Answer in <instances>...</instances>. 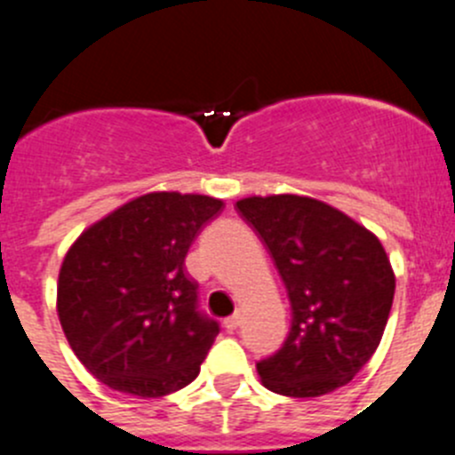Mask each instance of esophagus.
<instances>
[{"label":"esophagus","mask_w":455,"mask_h":455,"mask_svg":"<svg viewBox=\"0 0 455 455\" xmlns=\"http://www.w3.org/2000/svg\"><path fill=\"white\" fill-rule=\"evenodd\" d=\"M240 323H242V316H240V314H233V316L224 318V328H227L228 332H233V330L240 328Z\"/></svg>","instance_id":"1"}]
</instances>
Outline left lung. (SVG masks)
<instances>
[{
	"label": "left lung",
	"mask_w": 455,
	"mask_h": 455,
	"mask_svg": "<svg viewBox=\"0 0 455 455\" xmlns=\"http://www.w3.org/2000/svg\"><path fill=\"white\" fill-rule=\"evenodd\" d=\"M235 206L269 249L291 303L285 343L256 363L262 386L287 397L341 388L375 355L393 305L379 237L303 195H253Z\"/></svg>",
	"instance_id": "left-lung-1"
}]
</instances>
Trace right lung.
Instances as JSON below:
<instances>
[{"mask_svg": "<svg viewBox=\"0 0 455 455\" xmlns=\"http://www.w3.org/2000/svg\"><path fill=\"white\" fill-rule=\"evenodd\" d=\"M222 199L148 193L83 231L58 275V316L71 350L96 379L143 400L199 375L220 334L197 309L186 253Z\"/></svg>", "mask_w": 455, "mask_h": 455, "instance_id": "right-lung-1", "label": "right lung"}]
</instances>
